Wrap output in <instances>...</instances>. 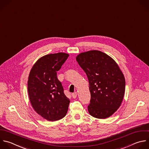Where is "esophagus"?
Listing matches in <instances>:
<instances>
[{
	"label": "esophagus",
	"instance_id": "1",
	"mask_svg": "<svg viewBox=\"0 0 149 149\" xmlns=\"http://www.w3.org/2000/svg\"><path fill=\"white\" fill-rule=\"evenodd\" d=\"M72 96L73 98H76L77 96V92H75L74 93H73L72 94Z\"/></svg>",
	"mask_w": 149,
	"mask_h": 149
}]
</instances>
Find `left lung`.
Listing matches in <instances>:
<instances>
[{
  "instance_id": "1",
  "label": "left lung",
  "mask_w": 149,
  "mask_h": 149,
  "mask_svg": "<svg viewBox=\"0 0 149 149\" xmlns=\"http://www.w3.org/2000/svg\"><path fill=\"white\" fill-rule=\"evenodd\" d=\"M86 73L91 99L89 113L97 119L111 116L120 107L125 91V79L118 64L109 56L91 50L76 57Z\"/></svg>"
}]
</instances>
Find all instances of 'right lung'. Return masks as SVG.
<instances>
[{
  "label": "right lung",
  "mask_w": 149,
  "mask_h": 149,
  "mask_svg": "<svg viewBox=\"0 0 149 149\" xmlns=\"http://www.w3.org/2000/svg\"><path fill=\"white\" fill-rule=\"evenodd\" d=\"M68 56L65 53L44 56L29 73L27 89L30 104L38 115L49 121L63 118L68 109L70 100L57 77V72Z\"/></svg>",
  "instance_id": "obj_1"
}]
</instances>
